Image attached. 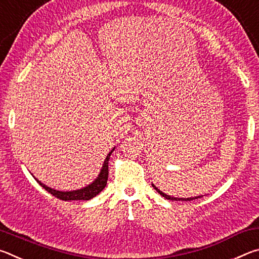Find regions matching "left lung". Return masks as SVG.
I'll return each mask as SVG.
<instances>
[{
    "label": "left lung",
    "mask_w": 259,
    "mask_h": 259,
    "mask_svg": "<svg viewBox=\"0 0 259 259\" xmlns=\"http://www.w3.org/2000/svg\"><path fill=\"white\" fill-rule=\"evenodd\" d=\"M152 186L154 187V190H156L157 192L160 193V194L163 196L164 199H166V200H171V201H192V200H195V199H199V198H201V196H195V198H188V199H179V198H172V196H169V195H166V194H164V193H162L160 190H157V188L153 185L152 184Z\"/></svg>",
    "instance_id": "obj_1"
}]
</instances>
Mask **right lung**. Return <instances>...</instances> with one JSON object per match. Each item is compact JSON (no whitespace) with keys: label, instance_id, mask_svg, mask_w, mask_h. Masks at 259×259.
I'll return each mask as SVG.
<instances>
[{"label":"right lung","instance_id":"right-lung-1","mask_svg":"<svg viewBox=\"0 0 259 259\" xmlns=\"http://www.w3.org/2000/svg\"><path fill=\"white\" fill-rule=\"evenodd\" d=\"M113 150H114V148H113ZM112 152L113 151L108 153L106 160L104 161L103 169L100 170V174H99V176L97 177V179H96V181L93 184H91V185L87 186L84 188H81V190L72 191V192H60V191L52 190V188L43 185L41 182H38V181H36V182L40 184V185L43 188H45L47 192H49L50 194L56 196V198L59 199V200H63V201L90 200V199H93L94 196L99 194V193L104 190L105 186H106L107 179H108V160H109V156H111V154H112Z\"/></svg>","mask_w":259,"mask_h":259}]
</instances>
